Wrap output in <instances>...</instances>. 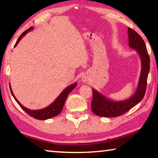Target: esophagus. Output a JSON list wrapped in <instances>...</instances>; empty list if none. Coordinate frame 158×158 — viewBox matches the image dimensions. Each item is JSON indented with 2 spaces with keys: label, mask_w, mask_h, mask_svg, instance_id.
I'll list each match as a JSON object with an SVG mask.
<instances>
[{
  "label": "esophagus",
  "mask_w": 158,
  "mask_h": 158,
  "mask_svg": "<svg viewBox=\"0 0 158 158\" xmlns=\"http://www.w3.org/2000/svg\"><path fill=\"white\" fill-rule=\"evenodd\" d=\"M89 81H90V77L88 74H85L81 77V81L83 83H85V84H86V83H89Z\"/></svg>",
  "instance_id": "esophagus-1"
}]
</instances>
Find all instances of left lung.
<instances>
[{"mask_svg": "<svg viewBox=\"0 0 158 158\" xmlns=\"http://www.w3.org/2000/svg\"><path fill=\"white\" fill-rule=\"evenodd\" d=\"M129 47L137 51L140 57L141 68L139 80L135 93L130 98L121 101H114L93 89L92 111L98 116L117 117L125 114L136 106L145 95L147 78L150 70V58L143 40L137 32L128 28Z\"/></svg>", "mask_w": 158, "mask_h": 158, "instance_id": "1", "label": "left lung"}]
</instances>
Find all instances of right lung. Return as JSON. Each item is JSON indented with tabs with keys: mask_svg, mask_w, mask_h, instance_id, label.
I'll list each match as a JSON object with an SVG mask.
<instances>
[{
	"mask_svg": "<svg viewBox=\"0 0 158 158\" xmlns=\"http://www.w3.org/2000/svg\"><path fill=\"white\" fill-rule=\"evenodd\" d=\"M33 28L34 27H31L30 28H28V30H26L25 32H23V33L21 35L20 37L18 38L17 41L15 45V47L18 44L19 41L22 39V37L24 36L26 33H28V32H30L33 30ZM77 83L75 82L73 84L68 85V87L65 88V89L63 90L62 93H61L59 95V96L56 99L55 101L53 102V103H52L50 105L47 106V107L42 109H39V110H31V109H29L28 108L25 107L24 106H23L17 100V99L15 98L14 93H13L12 90L11 85H10V89L12 96L14 97L16 102L18 103V105H19L24 110V111H26L28 115H30L31 116L38 120H47V119L52 118L54 116H56L57 115H58L60 113L68 95L69 94V93H70L72 90H73L74 88L77 86Z\"/></svg>",
	"mask_w": 158,
	"mask_h": 158,
	"instance_id": "1",
	"label": "right lung"
}]
</instances>
